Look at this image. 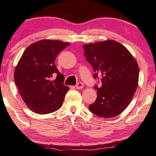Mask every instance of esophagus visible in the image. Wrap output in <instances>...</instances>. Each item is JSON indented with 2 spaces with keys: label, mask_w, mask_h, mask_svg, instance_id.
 <instances>
[{
  "label": "esophagus",
  "mask_w": 156,
  "mask_h": 156,
  "mask_svg": "<svg viewBox=\"0 0 156 156\" xmlns=\"http://www.w3.org/2000/svg\"><path fill=\"white\" fill-rule=\"evenodd\" d=\"M75 88H76L77 90H81V89H83V83H81V82H78V83H77L76 86H75Z\"/></svg>",
  "instance_id": "esophagus-1"
}]
</instances>
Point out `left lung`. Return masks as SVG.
<instances>
[{
	"mask_svg": "<svg viewBox=\"0 0 156 156\" xmlns=\"http://www.w3.org/2000/svg\"><path fill=\"white\" fill-rule=\"evenodd\" d=\"M87 61L102 85L97 99L89 109L98 116L109 119L119 115L133 99L138 84L139 69L136 60L126 48L113 40L83 46Z\"/></svg>",
	"mask_w": 156,
	"mask_h": 156,
	"instance_id": "obj_1",
	"label": "left lung"
}]
</instances>
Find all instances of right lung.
I'll return each mask as SVG.
<instances>
[{
    "instance_id": "obj_1",
    "label": "right lung",
    "mask_w": 156,
    "mask_h": 156,
    "mask_svg": "<svg viewBox=\"0 0 156 156\" xmlns=\"http://www.w3.org/2000/svg\"><path fill=\"white\" fill-rule=\"evenodd\" d=\"M69 45L44 39L29 46L15 69L14 79L26 105L37 114H48L61 108L69 87L55 65L58 54ZM56 76L55 80H51Z\"/></svg>"
}]
</instances>
